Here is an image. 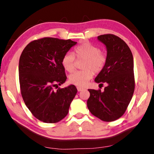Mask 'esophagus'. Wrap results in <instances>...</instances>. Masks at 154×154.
I'll use <instances>...</instances> for the list:
<instances>
[{
  "label": "esophagus",
  "mask_w": 154,
  "mask_h": 154,
  "mask_svg": "<svg viewBox=\"0 0 154 154\" xmlns=\"http://www.w3.org/2000/svg\"><path fill=\"white\" fill-rule=\"evenodd\" d=\"M77 88L78 92H81V91H82L83 90V88H81V87H77Z\"/></svg>",
  "instance_id": "obj_1"
}]
</instances>
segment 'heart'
Here are the masks:
<instances>
[{
    "instance_id": "b5f03b06",
    "label": "heart",
    "mask_w": 154,
    "mask_h": 154,
    "mask_svg": "<svg viewBox=\"0 0 154 154\" xmlns=\"http://www.w3.org/2000/svg\"><path fill=\"white\" fill-rule=\"evenodd\" d=\"M75 54L78 60H84L82 68L83 71H76L69 76V82L77 86H84L92 79L94 72L98 73L105 66L107 55L101 51L97 46L85 42L75 48ZM75 58L70 52L64 54L62 58V65L66 71L71 72L75 69Z\"/></svg>"
}]
</instances>
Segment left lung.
<instances>
[{
	"instance_id": "obj_1",
	"label": "left lung",
	"mask_w": 154,
	"mask_h": 154,
	"mask_svg": "<svg viewBox=\"0 0 154 154\" xmlns=\"http://www.w3.org/2000/svg\"><path fill=\"white\" fill-rule=\"evenodd\" d=\"M106 45L107 62L95 78L100 85L106 83L104 92L89 89L87 101L89 111L105 122H113L123 116L134 91V61L131 50L127 44L112 34L98 36Z\"/></svg>"
}]
</instances>
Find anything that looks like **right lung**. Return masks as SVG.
I'll return each mask as SVG.
<instances>
[{
	"label": "right lung",
	"instance_id": "right-lung-1",
	"mask_svg": "<svg viewBox=\"0 0 154 154\" xmlns=\"http://www.w3.org/2000/svg\"><path fill=\"white\" fill-rule=\"evenodd\" d=\"M76 43L71 39L43 37L31 41L21 54V94L25 105L38 120L57 123L69 113L77 88L74 85L57 88L66 80L62 57ZM54 87L58 90L54 91Z\"/></svg>",
	"mask_w": 154,
	"mask_h": 154
}]
</instances>
